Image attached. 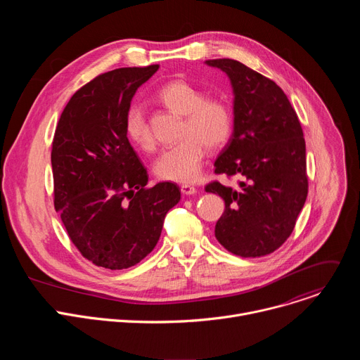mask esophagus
I'll list each match as a JSON object with an SVG mask.
<instances>
[{
	"instance_id": "1",
	"label": "esophagus",
	"mask_w": 360,
	"mask_h": 360,
	"mask_svg": "<svg viewBox=\"0 0 360 360\" xmlns=\"http://www.w3.org/2000/svg\"><path fill=\"white\" fill-rule=\"evenodd\" d=\"M196 191H198V189H196L193 185H188V184L181 185V192H182L184 195H195Z\"/></svg>"
}]
</instances>
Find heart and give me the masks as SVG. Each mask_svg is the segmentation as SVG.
I'll use <instances>...</instances> for the list:
<instances>
[{
	"instance_id": "heart-1",
	"label": "heart",
	"mask_w": 360,
	"mask_h": 360,
	"mask_svg": "<svg viewBox=\"0 0 360 360\" xmlns=\"http://www.w3.org/2000/svg\"><path fill=\"white\" fill-rule=\"evenodd\" d=\"M158 99L172 111L185 115L179 143L165 148L153 162L155 175L164 181L192 182L200 172L205 146L218 148L226 142L232 129V114L225 102L205 98V94L185 81L165 84L157 92ZM129 139L149 150L155 138L148 125L143 108L134 105L125 120Z\"/></svg>"
}]
</instances>
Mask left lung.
<instances>
[{
	"label": "left lung",
	"mask_w": 360,
	"mask_h": 360,
	"mask_svg": "<svg viewBox=\"0 0 360 360\" xmlns=\"http://www.w3.org/2000/svg\"><path fill=\"white\" fill-rule=\"evenodd\" d=\"M205 64L224 71L233 92V129L215 174L239 178L235 189L219 182L205 188L225 200L215 236L242 258L264 256L289 238L307 196L302 127L272 79L229 58Z\"/></svg>",
	"instance_id": "8db88e82"
}]
</instances>
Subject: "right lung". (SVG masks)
<instances>
[{
	"instance_id": "obj_1",
	"label": "right lung",
	"mask_w": 360,
	"mask_h": 360,
	"mask_svg": "<svg viewBox=\"0 0 360 360\" xmlns=\"http://www.w3.org/2000/svg\"><path fill=\"white\" fill-rule=\"evenodd\" d=\"M158 68H118L84 85L53 141L56 210L84 258L111 271L136 265L155 248L181 199L172 182L145 188L146 168L125 129L132 96Z\"/></svg>"
}]
</instances>
